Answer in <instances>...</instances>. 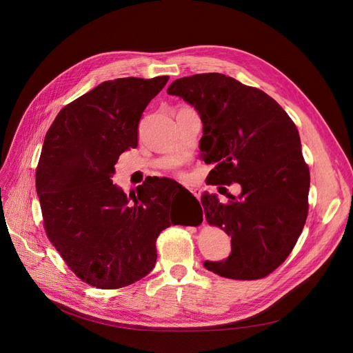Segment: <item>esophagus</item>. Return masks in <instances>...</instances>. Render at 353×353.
I'll return each instance as SVG.
<instances>
[{
  "mask_svg": "<svg viewBox=\"0 0 353 353\" xmlns=\"http://www.w3.org/2000/svg\"><path fill=\"white\" fill-rule=\"evenodd\" d=\"M191 193H193L197 199H200V191H199V190H196V188H194V190H191Z\"/></svg>",
  "mask_w": 353,
  "mask_h": 353,
  "instance_id": "esophagus-1",
  "label": "esophagus"
}]
</instances>
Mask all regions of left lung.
<instances>
[{
	"label": "left lung",
	"mask_w": 353,
	"mask_h": 353,
	"mask_svg": "<svg viewBox=\"0 0 353 353\" xmlns=\"http://www.w3.org/2000/svg\"><path fill=\"white\" fill-rule=\"evenodd\" d=\"M168 94L200 115L201 156L215 163L210 183L241 184L225 204L201 196L207 221L231 235L232 248L204 268L235 280L268 276L293 250L308 214L310 172L294 122L262 90L221 73L177 79Z\"/></svg>",
	"instance_id": "left-lung-1"
}]
</instances>
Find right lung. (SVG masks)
<instances>
[{"instance_id": "right-lung-1", "label": "right lung", "mask_w": 353, "mask_h": 353, "mask_svg": "<svg viewBox=\"0 0 353 353\" xmlns=\"http://www.w3.org/2000/svg\"><path fill=\"white\" fill-rule=\"evenodd\" d=\"M168 80L104 81L63 108L45 137L37 193L46 234L69 268L97 288L125 287L150 273L156 238L177 223L173 193L197 201L168 177H149L130 196L111 180L119 154L138 146L142 112Z\"/></svg>"}]
</instances>
